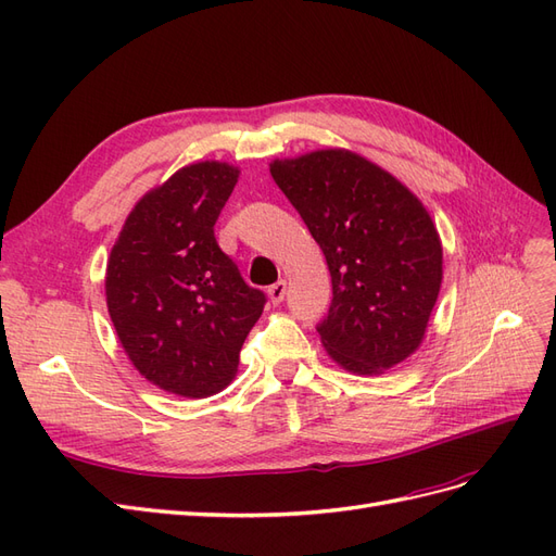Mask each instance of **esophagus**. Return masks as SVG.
I'll list each match as a JSON object with an SVG mask.
<instances>
[{
    "label": "esophagus",
    "instance_id": "34e87169",
    "mask_svg": "<svg viewBox=\"0 0 556 556\" xmlns=\"http://www.w3.org/2000/svg\"><path fill=\"white\" fill-rule=\"evenodd\" d=\"M266 294H268V299H271V304H274V306H278L280 301L285 299V294H288V282H285V280H278L276 285H271V288L266 290Z\"/></svg>",
    "mask_w": 556,
    "mask_h": 556
}]
</instances>
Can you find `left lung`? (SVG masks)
Segmentation results:
<instances>
[{
  "label": "left lung",
  "mask_w": 556,
  "mask_h": 556,
  "mask_svg": "<svg viewBox=\"0 0 556 556\" xmlns=\"http://www.w3.org/2000/svg\"><path fill=\"white\" fill-rule=\"evenodd\" d=\"M268 169L325 252L333 299L317 331L329 357L357 376L408 359L443 282L441 237L422 201L345 148L274 160Z\"/></svg>",
  "instance_id": "obj_1"
}]
</instances>
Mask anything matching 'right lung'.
Instances as JSON below:
<instances>
[{
  "instance_id": "1",
  "label": "right lung",
  "mask_w": 556,
  "mask_h": 556,
  "mask_svg": "<svg viewBox=\"0 0 556 556\" xmlns=\"http://www.w3.org/2000/svg\"><path fill=\"white\" fill-rule=\"evenodd\" d=\"M229 162H194L146 192L106 264V306L125 355L160 390L206 399L233 380L264 294L215 241L239 180Z\"/></svg>"
}]
</instances>
